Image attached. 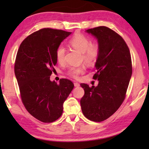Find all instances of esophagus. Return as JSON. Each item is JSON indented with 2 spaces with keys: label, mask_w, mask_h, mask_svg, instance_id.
Wrapping results in <instances>:
<instances>
[{
  "label": "esophagus",
  "mask_w": 149,
  "mask_h": 149,
  "mask_svg": "<svg viewBox=\"0 0 149 149\" xmlns=\"http://www.w3.org/2000/svg\"><path fill=\"white\" fill-rule=\"evenodd\" d=\"M79 83H77V82H75L74 83V86L75 87H79Z\"/></svg>",
  "instance_id": "1"
}]
</instances>
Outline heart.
Here are the masks:
<instances>
[{
    "label": "heart",
    "mask_w": 149,
    "mask_h": 149,
    "mask_svg": "<svg viewBox=\"0 0 149 149\" xmlns=\"http://www.w3.org/2000/svg\"><path fill=\"white\" fill-rule=\"evenodd\" d=\"M69 45L74 49L81 52V59L88 64L95 63L99 56L100 52V45L97 42H91L89 38L85 35L80 33L75 34L69 41ZM65 49L62 45L57 47L55 52V56L57 62L62 63L64 61ZM85 70V65L71 67L67 72V74L74 78H77L80 74H83Z\"/></svg>",
    "instance_id": "heart-1"
}]
</instances>
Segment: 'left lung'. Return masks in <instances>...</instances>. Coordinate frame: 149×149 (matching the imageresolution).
I'll return each mask as SVG.
<instances>
[{
    "label": "left lung",
    "mask_w": 149,
    "mask_h": 149,
    "mask_svg": "<svg viewBox=\"0 0 149 149\" xmlns=\"http://www.w3.org/2000/svg\"><path fill=\"white\" fill-rule=\"evenodd\" d=\"M87 32L98 39L100 47L94 79L97 87L81 84L85 91L80 100L84 115L96 122L108 119L116 112L124 100L132 75L129 47L122 37L105 26L89 29Z\"/></svg>",
    "instance_id": "left-lung-1"
}]
</instances>
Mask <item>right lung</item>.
<instances>
[{
	"mask_svg": "<svg viewBox=\"0 0 149 149\" xmlns=\"http://www.w3.org/2000/svg\"><path fill=\"white\" fill-rule=\"evenodd\" d=\"M60 29L43 28L27 36L20 45L14 64L22 103L30 114L44 123L58 119L63 104L74 87L72 81H50L57 63L55 52L71 34Z\"/></svg>",
	"mask_w": 149,
	"mask_h": 149,
	"instance_id": "right-lung-1",
	"label": "right lung"
}]
</instances>
